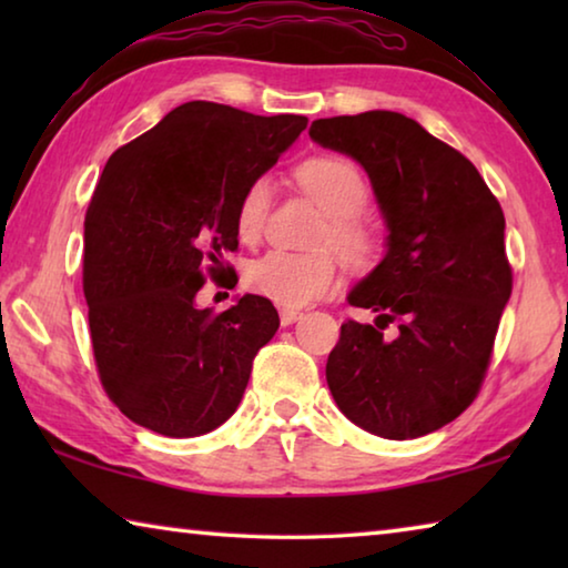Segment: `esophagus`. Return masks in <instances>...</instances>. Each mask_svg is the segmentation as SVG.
I'll use <instances>...</instances> for the list:
<instances>
[{
    "mask_svg": "<svg viewBox=\"0 0 568 568\" xmlns=\"http://www.w3.org/2000/svg\"><path fill=\"white\" fill-rule=\"evenodd\" d=\"M303 313L295 311V307H283L281 311V325H293L295 321H301Z\"/></svg>",
    "mask_w": 568,
    "mask_h": 568,
    "instance_id": "obj_1",
    "label": "esophagus"
}]
</instances>
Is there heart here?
Returning <instances> with one entry per match:
<instances>
[{
    "label": "heart",
    "instance_id": "b5f03b06",
    "mask_svg": "<svg viewBox=\"0 0 568 568\" xmlns=\"http://www.w3.org/2000/svg\"><path fill=\"white\" fill-rule=\"evenodd\" d=\"M295 178L303 190L331 215L321 243H333L353 261H363L373 250V237L358 215L368 203V182L351 160L335 155H318L297 165ZM273 203V182L257 178L243 190L235 210V227L240 240H255L263 233ZM338 283L335 261L315 253H291L271 250L247 265L245 285L255 295L267 297L283 307H303L328 295Z\"/></svg>",
    "mask_w": 568,
    "mask_h": 568
}]
</instances>
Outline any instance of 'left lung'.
I'll list each match as a JSON object with an SVG mask.
<instances>
[{
  "instance_id": "left-lung-1",
  "label": "left lung",
  "mask_w": 568,
  "mask_h": 568,
  "mask_svg": "<svg viewBox=\"0 0 568 568\" xmlns=\"http://www.w3.org/2000/svg\"><path fill=\"white\" fill-rule=\"evenodd\" d=\"M307 134L365 170L388 230L386 255L348 293L376 321L341 325L328 388L373 436L434 434L474 403L511 297L504 210L470 160L400 112L315 120Z\"/></svg>"
}]
</instances>
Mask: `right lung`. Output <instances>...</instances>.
Instances as JSON below:
<instances>
[{
	"label": "right lung",
	"instance_id": "1",
	"mask_svg": "<svg viewBox=\"0 0 568 568\" xmlns=\"http://www.w3.org/2000/svg\"><path fill=\"white\" fill-rule=\"evenodd\" d=\"M305 124L303 114L185 102L104 165L84 215V297L102 386L138 426L203 436L243 400L281 318L261 295L213 313L197 291L205 271H227L243 190Z\"/></svg>",
	"mask_w": 568,
	"mask_h": 568
}]
</instances>
